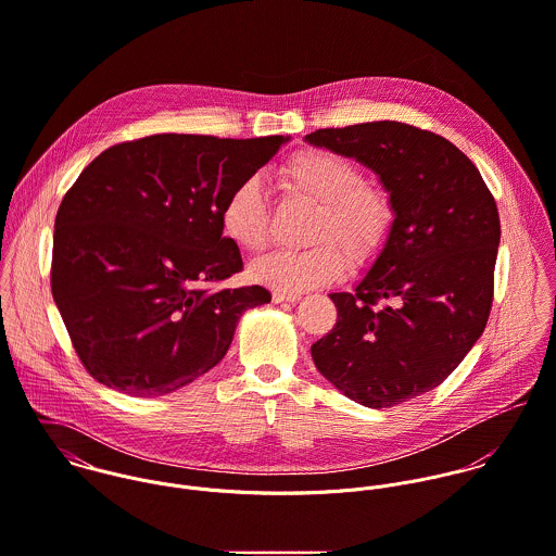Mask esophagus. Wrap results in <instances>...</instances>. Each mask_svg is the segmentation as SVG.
Segmentation results:
<instances>
[{
    "label": "esophagus",
    "instance_id": "1",
    "mask_svg": "<svg viewBox=\"0 0 556 556\" xmlns=\"http://www.w3.org/2000/svg\"><path fill=\"white\" fill-rule=\"evenodd\" d=\"M275 303H296L301 301V294H283V292H273Z\"/></svg>",
    "mask_w": 556,
    "mask_h": 556
}]
</instances>
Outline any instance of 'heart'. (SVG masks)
Returning a JSON list of instances; mask_svg holds the SVG:
<instances>
[{"mask_svg": "<svg viewBox=\"0 0 556 556\" xmlns=\"http://www.w3.org/2000/svg\"><path fill=\"white\" fill-rule=\"evenodd\" d=\"M281 187L318 215L305 251H273L249 266V277L275 292L301 294L334 281L343 256L352 266L374 262L395 225V208L387 191L369 185L365 172L329 150H303L279 172ZM223 233L242 251H260L268 240V208L257 178L240 180L225 198Z\"/></svg>", "mask_w": 556, "mask_h": 556, "instance_id": "1", "label": "heart"}]
</instances>
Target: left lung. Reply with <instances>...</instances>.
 I'll use <instances>...</instances> for the list:
<instances>
[{"label": "left lung", "mask_w": 556, "mask_h": 556, "mask_svg": "<svg viewBox=\"0 0 556 556\" xmlns=\"http://www.w3.org/2000/svg\"><path fill=\"white\" fill-rule=\"evenodd\" d=\"M305 141L369 167L395 208L389 242L352 292L329 294L333 331L312 345L345 397L389 408L437 389L483 333L501 222L472 161L402 122L320 128Z\"/></svg>", "instance_id": "obj_1"}]
</instances>
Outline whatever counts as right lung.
<instances>
[{"instance_id": "obj_1", "label": "right lung", "mask_w": 556, "mask_h": 556, "mask_svg": "<svg viewBox=\"0 0 556 556\" xmlns=\"http://www.w3.org/2000/svg\"><path fill=\"white\" fill-rule=\"evenodd\" d=\"M286 135L219 139L163 132L99 154L64 195L51 292L86 369L132 397L174 393L211 371L262 286L213 290L242 270L223 236L227 193Z\"/></svg>"}]
</instances>
